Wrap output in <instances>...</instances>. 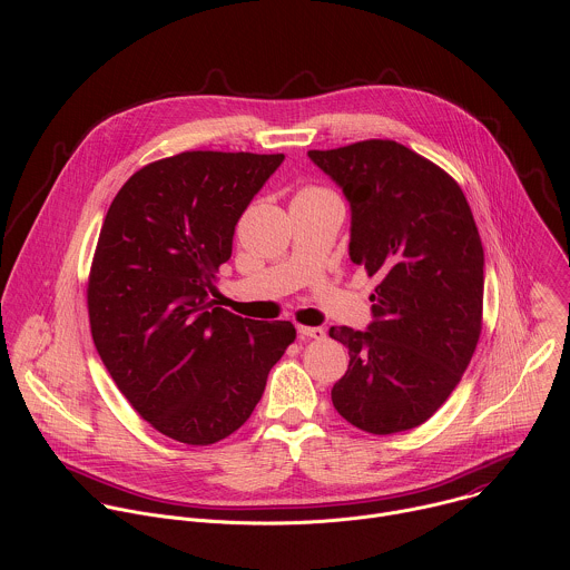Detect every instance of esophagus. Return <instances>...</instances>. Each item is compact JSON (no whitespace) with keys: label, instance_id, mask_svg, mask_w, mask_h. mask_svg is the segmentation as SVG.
<instances>
[{"label":"esophagus","instance_id":"esophagus-1","mask_svg":"<svg viewBox=\"0 0 570 570\" xmlns=\"http://www.w3.org/2000/svg\"><path fill=\"white\" fill-rule=\"evenodd\" d=\"M297 336L304 341V338H315V341H322L324 338V330H320V327H297Z\"/></svg>","mask_w":570,"mask_h":570}]
</instances>
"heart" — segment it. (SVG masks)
<instances>
[{
    "instance_id": "heart-1",
    "label": "heart",
    "mask_w": 570,
    "mask_h": 570,
    "mask_svg": "<svg viewBox=\"0 0 570 570\" xmlns=\"http://www.w3.org/2000/svg\"><path fill=\"white\" fill-rule=\"evenodd\" d=\"M315 194H324L322 189H304V191H299L297 196H315Z\"/></svg>"
}]
</instances>
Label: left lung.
<instances>
[{
  "label": "left lung",
  "instance_id": "8db88e82",
  "mask_svg": "<svg viewBox=\"0 0 570 570\" xmlns=\"http://www.w3.org/2000/svg\"><path fill=\"white\" fill-rule=\"evenodd\" d=\"M308 157L350 203V259L379 277L367 330H330L350 350L332 401L361 431L415 429L455 390L480 338L484 253L473 214L449 174L396 141Z\"/></svg>",
  "mask_w": 570,
  "mask_h": 570
}]
</instances>
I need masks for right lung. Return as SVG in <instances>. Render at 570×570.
Here are the masks:
<instances>
[{
  "mask_svg": "<svg viewBox=\"0 0 570 570\" xmlns=\"http://www.w3.org/2000/svg\"><path fill=\"white\" fill-rule=\"evenodd\" d=\"M284 155L189 150L139 169L115 196L90 273L97 352L159 433L207 446L246 424L295 341L286 320L216 306L234 227Z\"/></svg>",
  "mask_w": 570,
  "mask_h": 570,
  "instance_id": "right-lung-1",
  "label": "right lung"
}]
</instances>
